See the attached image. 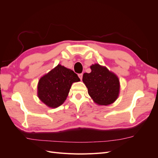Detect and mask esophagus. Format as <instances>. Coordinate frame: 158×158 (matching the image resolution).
<instances>
[{"label": "esophagus", "instance_id": "esophagus-1", "mask_svg": "<svg viewBox=\"0 0 158 158\" xmlns=\"http://www.w3.org/2000/svg\"><path fill=\"white\" fill-rule=\"evenodd\" d=\"M82 76H83V74H78V77L80 78V79L82 80Z\"/></svg>", "mask_w": 158, "mask_h": 158}]
</instances>
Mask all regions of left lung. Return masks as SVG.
I'll use <instances>...</instances> for the list:
<instances>
[{
    "mask_svg": "<svg viewBox=\"0 0 158 158\" xmlns=\"http://www.w3.org/2000/svg\"><path fill=\"white\" fill-rule=\"evenodd\" d=\"M92 72L83 74V82L89 96L100 106H108L117 99L120 83L117 76L106 67L99 64L90 66Z\"/></svg>",
    "mask_w": 158,
    "mask_h": 158,
    "instance_id": "obj_1",
    "label": "left lung"
}]
</instances>
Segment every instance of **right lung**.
I'll return each mask as SVG.
<instances>
[{
  "mask_svg": "<svg viewBox=\"0 0 158 158\" xmlns=\"http://www.w3.org/2000/svg\"><path fill=\"white\" fill-rule=\"evenodd\" d=\"M79 81L73 70L58 64L39 80L38 98L49 107H58L67 98L73 83Z\"/></svg>",
  "mask_w": 158,
  "mask_h": 158,
  "instance_id": "1",
  "label": "right lung"
}]
</instances>
